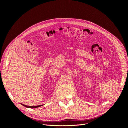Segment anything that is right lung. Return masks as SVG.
<instances>
[{
    "instance_id": "obj_1",
    "label": "right lung",
    "mask_w": 128,
    "mask_h": 128,
    "mask_svg": "<svg viewBox=\"0 0 128 128\" xmlns=\"http://www.w3.org/2000/svg\"><path fill=\"white\" fill-rule=\"evenodd\" d=\"M22 104L23 106H24V107H27V108H37V107H40V106H42V104H40V105H38V106H30L26 105V104Z\"/></svg>"
}]
</instances>
